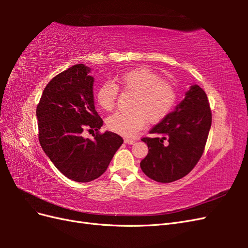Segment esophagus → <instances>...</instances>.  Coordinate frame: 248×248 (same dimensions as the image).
I'll return each mask as SVG.
<instances>
[{"mask_svg":"<svg viewBox=\"0 0 248 248\" xmlns=\"http://www.w3.org/2000/svg\"><path fill=\"white\" fill-rule=\"evenodd\" d=\"M124 142H125V144H127V145H133L136 141H134L133 140H130V139H125Z\"/></svg>","mask_w":248,"mask_h":248,"instance_id":"obj_1","label":"esophagus"}]
</instances>
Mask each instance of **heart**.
I'll list each match as a JSON object with an SVG mask.
<instances>
[{
	"label": "heart",
	"instance_id": "obj_1",
	"mask_svg": "<svg viewBox=\"0 0 248 248\" xmlns=\"http://www.w3.org/2000/svg\"><path fill=\"white\" fill-rule=\"evenodd\" d=\"M116 80L125 91L137 94L132 107L133 112H116L107 120L108 128L120 136L132 138L144 128L148 121H161L170 114L177 101L175 86L161 79L160 74L146 67L125 71ZM117 96V85L106 81L97 90L96 99L102 109L111 110L116 106Z\"/></svg>",
	"mask_w": 248,
	"mask_h": 248
}]
</instances>
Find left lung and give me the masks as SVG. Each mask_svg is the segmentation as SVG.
<instances>
[{
    "mask_svg": "<svg viewBox=\"0 0 248 248\" xmlns=\"http://www.w3.org/2000/svg\"><path fill=\"white\" fill-rule=\"evenodd\" d=\"M212 114L204 90L190 86L176 108L150 130L154 138L141 139L149 152L140 169L150 179L170 183L196 167L208 139Z\"/></svg>",
    "mask_w": 248,
    "mask_h": 248,
    "instance_id": "left-lung-1",
    "label": "left lung"
}]
</instances>
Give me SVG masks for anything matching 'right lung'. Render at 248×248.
<instances>
[{"label":"right lung","instance_id":"right-lung-1","mask_svg":"<svg viewBox=\"0 0 248 248\" xmlns=\"http://www.w3.org/2000/svg\"><path fill=\"white\" fill-rule=\"evenodd\" d=\"M91 68L74 65L59 73L43 90L37 106L39 142L62 174L77 182H90L107 170L123 139L99 133L102 119L95 110ZM96 131L93 140L82 136Z\"/></svg>","mask_w":248,"mask_h":248}]
</instances>
